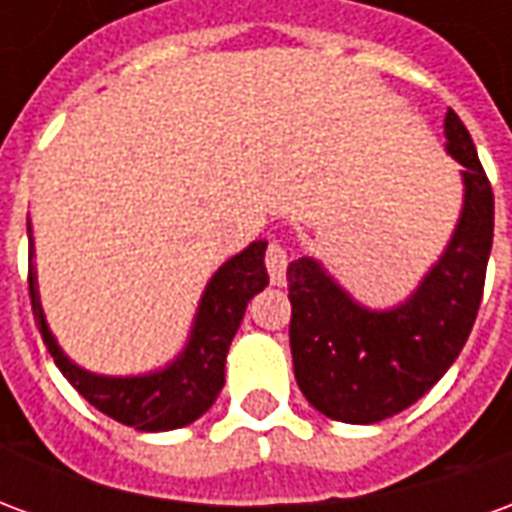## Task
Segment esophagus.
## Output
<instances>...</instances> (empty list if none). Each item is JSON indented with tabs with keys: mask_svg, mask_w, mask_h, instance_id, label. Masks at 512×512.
Wrapping results in <instances>:
<instances>
[{
	"mask_svg": "<svg viewBox=\"0 0 512 512\" xmlns=\"http://www.w3.org/2000/svg\"><path fill=\"white\" fill-rule=\"evenodd\" d=\"M266 268L268 277L274 285H285V271H288V249L282 244H268L266 249Z\"/></svg>",
	"mask_w": 512,
	"mask_h": 512,
	"instance_id": "34e87169",
	"label": "esophagus"
}]
</instances>
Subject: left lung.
<instances>
[{
    "label": "left lung",
    "mask_w": 512,
    "mask_h": 512,
    "mask_svg": "<svg viewBox=\"0 0 512 512\" xmlns=\"http://www.w3.org/2000/svg\"><path fill=\"white\" fill-rule=\"evenodd\" d=\"M444 136L447 153L463 167L461 219L403 304L367 310L318 260L299 257L288 266L293 373L312 406L337 422L373 425L417 403L472 332L494 241V191L452 109Z\"/></svg>",
    "instance_id": "left-lung-1"
}]
</instances>
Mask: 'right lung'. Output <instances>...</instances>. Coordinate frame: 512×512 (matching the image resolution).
Instances as JSON below:
<instances>
[{"label": "right lung", "mask_w": 512, "mask_h": 512, "mask_svg": "<svg viewBox=\"0 0 512 512\" xmlns=\"http://www.w3.org/2000/svg\"><path fill=\"white\" fill-rule=\"evenodd\" d=\"M27 233H32L27 224ZM266 241H252L241 255L230 257L208 282L194 315L189 343L164 370L145 376H98L71 362L51 334L38 296V279L29 252V299L43 343L54 365L73 389L104 411L106 417L128 428L158 433L175 430L200 419L224 386V362L238 326L244 321L246 304L268 285Z\"/></svg>", "instance_id": "add662e5"}]
</instances>
